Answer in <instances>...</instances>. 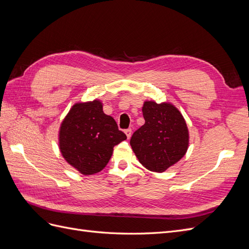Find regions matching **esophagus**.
<instances>
[{
    "mask_svg": "<svg viewBox=\"0 0 249 249\" xmlns=\"http://www.w3.org/2000/svg\"><path fill=\"white\" fill-rule=\"evenodd\" d=\"M124 132H125V134H126L127 139H130L131 136H132V129H131V127H129V129H126Z\"/></svg>",
    "mask_w": 249,
    "mask_h": 249,
    "instance_id": "1",
    "label": "esophagus"
}]
</instances>
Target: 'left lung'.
Segmentation results:
<instances>
[{"label":"left lung","mask_w":249,"mask_h":249,"mask_svg":"<svg viewBox=\"0 0 249 249\" xmlns=\"http://www.w3.org/2000/svg\"><path fill=\"white\" fill-rule=\"evenodd\" d=\"M145 124L135 131L130 144L147 169L163 172L185 156L189 134L183 115L170 104L145 102Z\"/></svg>","instance_id":"8db88e82"}]
</instances>
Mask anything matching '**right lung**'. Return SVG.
I'll return each mask as SVG.
<instances>
[{"label":"right lung","instance_id":"right-lung-1","mask_svg":"<svg viewBox=\"0 0 249 249\" xmlns=\"http://www.w3.org/2000/svg\"><path fill=\"white\" fill-rule=\"evenodd\" d=\"M125 139L114 118L105 114L100 101L74 105L59 133L64 159L86 176L100 172L106 166L113 147Z\"/></svg>","mask_w":249,"mask_h":249}]
</instances>
